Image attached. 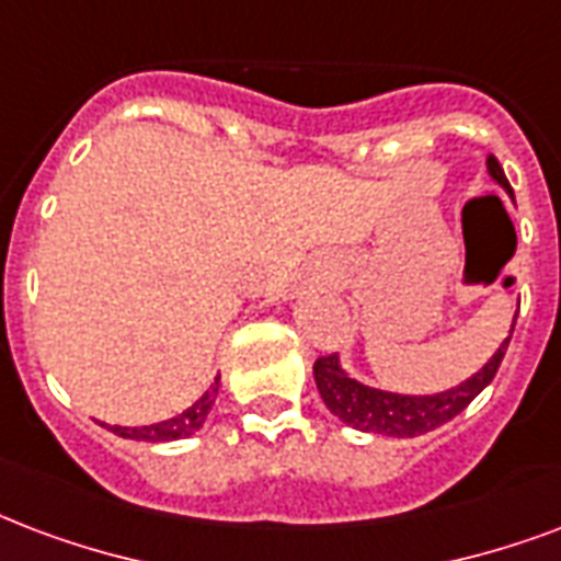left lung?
<instances>
[{
    "label": "left lung",
    "mask_w": 561,
    "mask_h": 561,
    "mask_svg": "<svg viewBox=\"0 0 561 561\" xmlns=\"http://www.w3.org/2000/svg\"><path fill=\"white\" fill-rule=\"evenodd\" d=\"M489 173L512 196V185H508L506 173H503V167H500V161L494 156H489ZM508 341H512V335L503 341V347L491 356V362L482 367L480 374H473L468 382L456 385L450 391H442V394L433 397H405L367 388V385L356 382L353 376L341 370L335 353L320 356L314 362V382H318V391L329 412L335 414L337 421L353 426V430L376 435H394V438H414V435L438 430L442 423L453 421L456 414L468 409L470 400L480 394L482 388L497 374L500 362L506 356Z\"/></svg>",
    "instance_id": "1"
}]
</instances>
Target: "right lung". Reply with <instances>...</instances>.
<instances>
[{
	"label": "right lung",
	"instance_id": "right-lung-1",
	"mask_svg": "<svg viewBox=\"0 0 561 561\" xmlns=\"http://www.w3.org/2000/svg\"><path fill=\"white\" fill-rule=\"evenodd\" d=\"M214 397H217V379H214L211 391H205L199 400H196L191 409H185L176 417H170V421L152 423V426H108L111 433L119 435V438H135V442H176V438H187V435H194L199 426L205 423L208 412H211Z\"/></svg>",
	"mask_w": 561,
	"mask_h": 561
}]
</instances>
